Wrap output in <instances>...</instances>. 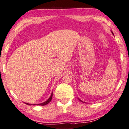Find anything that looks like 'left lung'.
<instances>
[{
	"instance_id": "left-lung-1",
	"label": "left lung",
	"mask_w": 129,
	"mask_h": 129,
	"mask_svg": "<svg viewBox=\"0 0 129 129\" xmlns=\"http://www.w3.org/2000/svg\"><path fill=\"white\" fill-rule=\"evenodd\" d=\"M80 101H81V100H80ZM82 102H83V101H82Z\"/></svg>"
}]
</instances>
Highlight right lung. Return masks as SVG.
Masks as SVG:
<instances>
[{
	"instance_id": "obj_1",
	"label": "right lung",
	"mask_w": 129,
	"mask_h": 129,
	"mask_svg": "<svg viewBox=\"0 0 129 129\" xmlns=\"http://www.w3.org/2000/svg\"><path fill=\"white\" fill-rule=\"evenodd\" d=\"M52 96H53V93H51V96H50V97L48 98V99L47 100V101H46V102H44V103H41V104H37V105H47V104H48L50 103V101H51V99H52ZM26 105H30L29 104H28V103H25ZM36 105H37V104H36Z\"/></svg>"
}]
</instances>
